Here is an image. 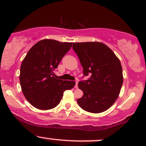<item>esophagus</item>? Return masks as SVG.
<instances>
[{
    "label": "esophagus",
    "mask_w": 146,
    "mask_h": 146,
    "mask_svg": "<svg viewBox=\"0 0 146 146\" xmlns=\"http://www.w3.org/2000/svg\"><path fill=\"white\" fill-rule=\"evenodd\" d=\"M75 88H78V81H76V82H75Z\"/></svg>",
    "instance_id": "obj_1"
}]
</instances>
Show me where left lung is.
<instances>
[{
    "label": "left lung",
    "instance_id": "obj_1",
    "mask_svg": "<svg viewBox=\"0 0 146 146\" xmlns=\"http://www.w3.org/2000/svg\"><path fill=\"white\" fill-rule=\"evenodd\" d=\"M84 75L89 80L80 82L83 96L78 99L80 107L88 112L99 113L115 103L123 83L120 60L110 47L101 42L73 43Z\"/></svg>",
    "mask_w": 146,
    "mask_h": 146
}]
</instances>
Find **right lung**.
Returning a JSON list of instances; mask_svg holds the SVG:
<instances>
[{
	"label": "right lung",
	"mask_w": 146,
	"mask_h": 146,
	"mask_svg": "<svg viewBox=\"0 0 146 146\" xmlns=\"http://www.w3.org/2000/svg\"><path fill=\"white\" fill-rule=\"evenodd\" d=\"M73 43L43 39L30 49L20 67V82L28 101L35 108L48 110L57 106L63 93L75 85L73 81L55 78L54 71Z\"/></svg>",
	"instance_id": "1"
}]
</instances>
